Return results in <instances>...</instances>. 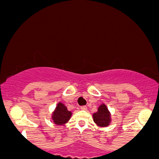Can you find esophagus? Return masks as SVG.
<instances>
[{
	"label": "esophagus",
	"mask_w": 159,
	"mask_h": 159,
	"mask_svg": "<svg viewBox=\"0 0 159 159\" xmlns=\"http://www.w3.org/2000/svg\"><path fill=\"white\" fill-rule=\"evenodd\" d=\"M80 109H81V110H86L87 107L85 106V105H83V106L80 107Z\"/></svg>",
	"instance_id": "1"
}]
</instances>
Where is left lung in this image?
Masks as SVG:
<instances>
[{
  "instance_id": "1",
  "label": "left lung",
  "mask_w": 159,
  "mask_h": 159,
  "mask_svg": "<svg viewBox=\"0 0 159 159\" xmlns=\"http://www.w3.org/2000/svg\"><path fill=\"white\" fill-rule=\"evenodd\" d=\"M93 119L95 124L100 127H107L111 121L110 113L104 104L101 105L98 111L93 114Z\"/></svg>"
}]
</instances>
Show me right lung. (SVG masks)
Masks as SVG:
<instances>
[{"instance_id": "right-lung-1", "label": "right lung", "mask_w": 159, "mask_h": 159, "mask_svg": "<svg viewBox=\"0 0 159 159\" xmlns=\"http://www.w3.org/2000/svg\"><path fill=\"white\" fill-rule=\"evenodd\" d=\"M71 114L72 113L67 110L64 105H63L62 103H59L53 113L52 119L54 124L57 125H63L70 120Z\"/></svg>"}]
</instances>
